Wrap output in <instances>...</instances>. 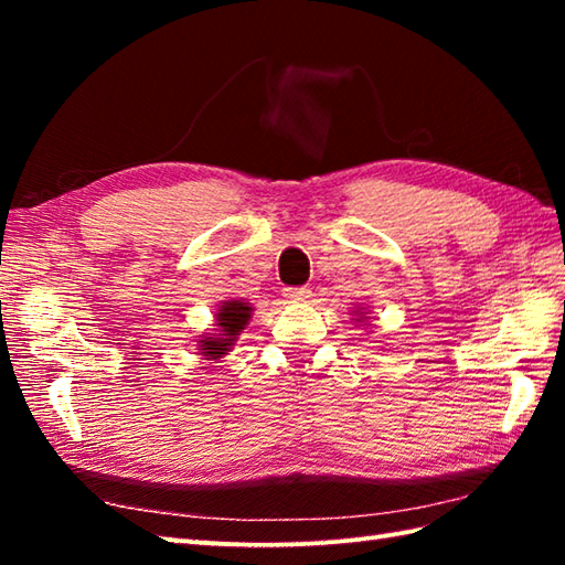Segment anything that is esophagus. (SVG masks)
I'll return each instance as SVG.
<instances>
[{"mask_svg":"<svg viewBox=\"0 0 565 565\" xmlns=\"http://www.w3.org/2000/svg\"><path fill=\"white\" fill-rule=\"evenodd\" d=\"M284 298L289 303H301L310 298V289L308 286H289V289H284Z\"/></svg>","mask_w":565,"mask_h":565,"instance_id":"obj_1","label":"esophagus"}]
</instances>
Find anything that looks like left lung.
<instances>
[{
	"label": "left lung",
	"mask_w": 565,
	"mask_h": 565,
	"mask_svg": "<svg viewBox=\"0 0 565 565\" xmlns=\"http://www.w3.org/2000/svg\"><path fill=\"white\" fill-rule=\"evenodd\" d=\"M362 318H364V316H362Z\"/></svg>",
	"instance_id": "left-lung-1"
}]
</instances>
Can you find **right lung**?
I'll return each instance as SVG.
<instances>
[{
  "instance_id": "1",
  "label": "right lung",
  "mask_w": 565,
  "mask_h": 565,
  "mask_svg": "<svg viewBox=\"0 0 565 565\" xmlns=\"http://www.w3.org/2000/svg\"><path fill=\"white\" fill-rule=\"evenodd\" d=\"M252 318V306L245 301H223V306L215 310V334H206L199 340L201 356L206 359H221L233 350L237 334L245 330Z\"/></svg>"
}]
</instances>
